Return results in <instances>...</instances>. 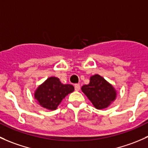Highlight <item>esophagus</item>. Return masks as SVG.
Wrapping results in <instances>:
<instances>
[{
	"instance_id": "obj_1",
	"label": "esophagus",
	"mask_w": 148,
	"mask_h": 148,
	"mask_svg": "<svg viewBox=\"0 0 148 148\" xmlns=\"http://www.w3.org/2000/svg\"><path fill=\"white\" fill-rule=\"evenodd\" d=\"M74 88H75V91H78L80 90V85L79 84H75V86H74Z\"/></svg>"
}]
</instances>
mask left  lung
Wrapping results in <instances>:
<instances>
[{"label": "left lung", "mask_w": 148, "mask_h": 148, "mask_svg": "<svg viewBox=\"0 0 148 148\" xmlns=\"http://www.w3.org/2000/svg\"><path fill=\"white\" fill-rule=\"evenodd\" d=\"M82 91L97 109L106 108L116 100V91L112 84L99 74L90 77L88 84L84 85Z\"/></svg>", "instance_id": "left-lung-1"}]
</instances>
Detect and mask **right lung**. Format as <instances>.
Returning a JSON list of instances; mask_svg holds the SVG:
<instances>
[{
    "instance_id": "obj_1",
    "label": "right lung",
    "mask_w": 148,
    "mask_h": 148,
    "mask_svg": "<svg viewBox=\"0 0 148 148\" xmlns=\"http://www.w3.org/2000/svg\"><path fill=\"white\" fill-rule=\"evenodd\" d=\"M74 91L71 84H63L60 79L49 77L35 90V99L37 103L46 109L54 111L69 94Z\"/></svg>"
}]
</instances>
